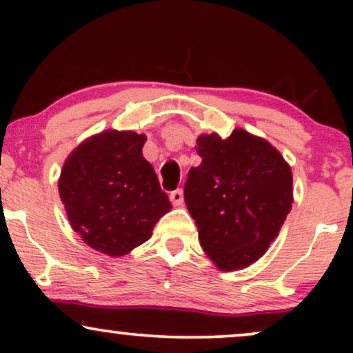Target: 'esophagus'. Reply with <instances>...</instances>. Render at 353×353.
<instances>
[{
	"mask_svg": "<svg viewBox=\"0 0 353 353\" xmlns=\"http://www.w3.org/2000/svg\"><path fill=\"white\" fill-rule=\"evenodd\" d=\"M169 199H171L172 205H181L182 201H184V192H182V189L172 190V192L169 194Z\"/></svg>",
	"mask_w": 353,
	"mask_h": 353,
	"instance_id": "esophagus-1",
	"label": "esophagus"
}]
</instances>
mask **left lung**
<instances>
[{
	"label": "left lung",
	"instance_id": "obj_1",
	"mask_svg": "<svg viewBox=\"0 0 353 353\" xmlns=\"http://www.w3.org/2000/svg\"><path fill=\"white\" fill-rule=\"evenodd\" d=\"M202 163L189 171L184 201L204 252L222 270L262 257L292 209V171L281 152L244 129L201 136Z\"/></svg>",
	"mask_w": 353,
	"mask_h": 353
}]
</instances>
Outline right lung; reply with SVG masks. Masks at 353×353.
<instances>
[{"instance_id":"1","label":"right lung","mask_w":353,"mask_h":353,"mask_svg":"<svg viewBox=\"0 0 353 353\" xmlns=\"http://www.w3.org/2000/svg\"><path fill=\"white\" fill-rule=\"evenodd\" d=\"M144 141L136 132H101L81 144L61 172L59 196L72 229L112 257L148 241L171 209L143 156Z\"/></svg>"}]
</instances>
